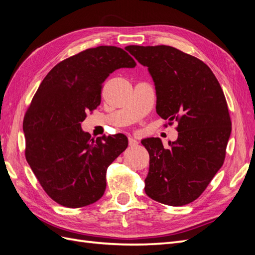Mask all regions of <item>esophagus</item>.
Wrapping results in <instances>:
<instances>
[{"label":"esophagus","mask_w":255,"mask_h":255,"mask_svg":"<svg viewBox=\"0 0 255 255\" xmlns=\"http://www.w3.org/2000/svg\"><path fill=\"white\" fill-rule=\"evenodd\" d=\"M128 144L130 146H135V145L138 144V141L136 139H134L133 137H128Z\"/></svg>","instance_id":"1"}]
</instances>
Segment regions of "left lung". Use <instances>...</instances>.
<instances>
[{"mask_svg":"<svg viewBox=\"0 0 255 255\" xmlns=\"http://www.w3.org/2000/svg\"><path fill=\"white\" fill-rule=\"evenodd\" d=\"M148 68L156 90V113L179 122L175 141L141 140L150 155L144 191L171 206L195 201L221 168L232 130L219 82L202 60L169 45L126 48Z\"/></svg>","mask_w":255,"mask_h":255,"instance_id":"obj_1","label":"left lung"}]
</instances>
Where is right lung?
Wrapping results in <instances>:
<instances>
[{
	"label": "right lung",
	"instance_id": "right-lung-1",
	"mask_svg": "<svg viewBox=\"0 0 255 255\" xmlns=\"http://www.w3.org/2000/svg\"><path fill=\"white\" fill-rule=\"evenodd\" d=\"M135 66L123 49L101 45L60 61L37 89L23 120L25 157L58 204L83 207L103 196L107 168L128 148V137L94 139L81 122L101 103L102 85L110 74Z\"/></svg>",
	"mask_w": 255,
	"mask_h": 255
}]
</instances>
